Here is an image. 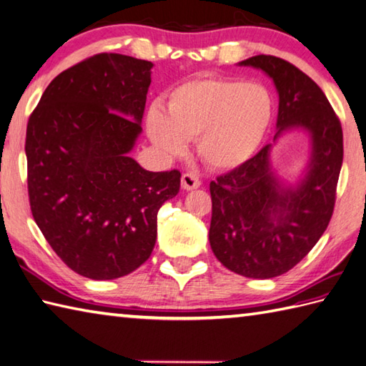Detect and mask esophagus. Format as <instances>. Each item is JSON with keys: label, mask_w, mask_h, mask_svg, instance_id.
<instances>
[{"label": "esophagus", "mask_w": 366, "mask_h": 366, "mask_svg": "<svg viewBox=\"0 0 366 366\" xmlns=\"http://www.w3.org/2000/svg\"><path fill=\"white\" fill-rule=\"evenodd\" d=\"M200 186V180L196 174H183L182 175V188L186 191H192V189H197Z\"/></svg>", "instance_id": "esophagus-1"}]
</instances>
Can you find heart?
Listing matches in <instances>:
<instances>
[{"instance_id":"b5f03b06","label":"heart","mask_w":366,"mask_h":366,"mask_svg":"<svg viewBox=\"0 0 366 366\" xmlns=\"http://www.w3.org/2000/svg\"><path fill=\"white\" fill-rule=\"evenodd\" d=\"M274 114V99L266 86L237 78L205 76L170 91L166 111L153 104L145 128L166 158L180 157L188 139L207 166L237 169L263 142Z\"/></svg>"}]
</instances>
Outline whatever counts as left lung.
Here are the masks:
<instances>
[{"label":"left lung","mask_w":366,"mask_h":366,"mask_svg":"<svg viewBox=\"0 0 366 366\" xmlns=\"http://www.w3.org/2000/svg\"><path fill=\"white\" fill-rule=\"evenodd\" d=\"M238 66L263 70L274 81L279 94L274 141L291 129L310 137V159L295 186L275 177L272 144L209 183V246L216 258L244 277L271 279L295 267L327 229L343 164V132L321 87L293 64L258 54Z\"/></svg>","instance_id":"8db88e82"}]
</instances>
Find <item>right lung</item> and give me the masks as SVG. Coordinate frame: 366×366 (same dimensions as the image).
Returning a JSON list of instances; mask_svg holds the SVG:
<instances>
[{
  "instance_id": "obj_1",
  "label": "right lung",
  "mask_w": 366,
  "mask_h": 366,
  "mask_svg": "<svg viewBox=\"0 0 366 366\" xmlns=\"http://www.w3.org/2000/svg\"><path fill=\"white\" fill-rule=\"evenodd\" d=\"M150 61L95 54L56 76L26 128L32 216L58 257L92 280L149 259L158 209L180 191L178 170L149 172L128 155L139 137Z\"/></svg>"
}]
</instances>
